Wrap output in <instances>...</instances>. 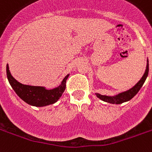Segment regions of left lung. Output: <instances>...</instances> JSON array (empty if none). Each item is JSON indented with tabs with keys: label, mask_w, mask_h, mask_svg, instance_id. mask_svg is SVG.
<instances>
[{
	"label": "left lung",
	"mask_w": 152,
	"mask_h": 152,
	"mask_svg": "<svg viewBox=\"0 0 152 152\" xmlns=\"http://www.w3.org/2000/svg\"><path fill=\"white\" fill-rule=\"evenodd\" d=\"M148 72H149V64H148H148H147V68H146L145 73L143 74V76L141 78V80L133 88H131L130 89L126 91V92L119 93L118 95H117L115 96H104V95H101V94L96 93V96L101 99V100H102V101L108 102V103H111V104H122L123 102H128V101H130V99L133 98L134 96L138 93L139 89L142 88V85L144 84L145 80H146L147 77H148Z\"/></svg>",
	"instance_id": "8db88e82"
}]
</instances>
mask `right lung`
<instances>
[{"label": "right lung", "mask_w": 152, "mask_h": 152, "mask_svg": "<svg viewBox=\"0 0 152 152\" xmlns=\"http://www.w3.org/2000/svg\"><path fill=\"white\" fill-rule=\"evenodd\" d=\"M6 74L11 87L13 88L18 96L27 104L38 107L46 106L48 104H54L55 102H57L64 92L66 88V80L69 76L67 75L65 76L59 87L48 90L44 87L30 86L19 83L10 74L8 64L6 66Z\"/></svg>", "instance_id": "1"}]
</instances>
